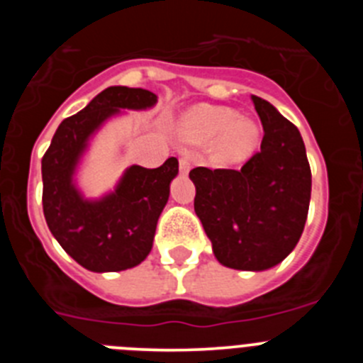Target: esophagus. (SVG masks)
<instances>
[{
    "instance_id": "esophagus-1",
    "label": "esophagus",
    "mask_w": 363,
    "mask_h": 363,
    "mask_svg": "<svg viewBox=\"0 0 363 363\" xmlns=\"http://www.w3.org/2000/svg\"><path fill=\"white\" fill-rule=\"evenodd\" d=\"M179 171L187 174L189 169H191V160H189V154L187 152H179Z\"/></svg>"
}]
</instances>
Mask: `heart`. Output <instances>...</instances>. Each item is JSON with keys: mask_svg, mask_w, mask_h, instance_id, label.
<instances>
[{"mask_svg": "<svg viewBox=\"0 0 363 363\" xmlns=\"http://www.w3.org/2000/svg\"><path fill=\"white\" fill-rule=\"evenodd\" d=\"M182 133L191 142H209L221 136L220 152L229 160H243L256 149L259 140L258 125L238 120V114L223 107H198L189 112Z\"/></svg>", "mask_w": 363, "mask_h": 363, "instance_id": "b5f03b06", "label": "heart"}]
</instances>
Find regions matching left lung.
<instances>
[{"instance_id": "1", "label": "left lung", "mask_w": 363, "mask_h": 363, "mask_svg": "<svg viewBox=\"0 0 363 363\" xmlns=\"http://www.w3.org/2000/svg\"><path fill=\"white\" fill-rule=\"evenodd\" d=\"M264 140L242 169L196 167L194 211L221 265L265 271L296 247L311 200V167L300 130L269 101L251 96Z\"/></svg>"}]
</instances>
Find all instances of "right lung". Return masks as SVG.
<instances>
[{"instance_id": "right-lung-1", "label": "right lung", "mask_w": 363, "mask_h": 363, "mask_svg": "<svg viewBox=\"0 0 363 363\" xmlns=\"http://www.w3.org/2000/svg\"><path fill=\"white\" fill-rule=\"evenodd\" d=\"M156 101L158 96L145 89L108 86L60 123L41 160L47 225L67 255L92 272L125 271L147 258L169 185L178 174V160L169 158L158 169L129 167L116 189L99 200L82 196L74 172L104 121L120 108L143 111Z\"/></svg>"}]
</instances>
